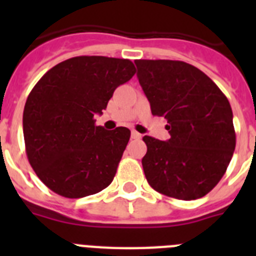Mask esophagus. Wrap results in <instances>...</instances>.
Instances as JSON below:
<instances>
[{
  "mask_svg": "<svg viewBox=\"0 0 256 256\" xmlns=\"http://www.w3.org/2000/svg\"><path fill=\"white\" fill-rule=\"evenodd\" d=\"M130 136H132L133 140H141L142 138V134L138 132H136V130H132V133H130Z\"/></svg>",
  "mask_w": 256,
  "mask_h": 256,
  "instance_id": "obj_1",
  "label": "esophagus"
}]
</instances>
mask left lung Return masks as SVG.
<instances>
[{
	"instance_id": "obj_1",
	"label": "left lung",
	"mask_w": 256,
	"mask_h": 256,
	"mask_svg": "<svg viewBox=\"0 0 256 256\" xmlns=\"http://www.w3.org/2000/svg\"><path fill=\"white\" fill-rule=\"evenodd\" d=\"M151 112L166 119L170 138L144 136V176L155 191L180 200L205 196L224 176L236 133L230 101L200 69L183 61L136 60Z\"/></svg>"
}]
</instances>
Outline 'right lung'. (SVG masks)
I'll use <instances>...</instances> for the list:
<instances>
[{
    "label": "right lung",
    "mask_w": 256,
    "mask_h": 256,
    "mask_svg": "<svg viewBox=\"0 0 256 256\" xmlns=\"http://www.w3.org/2000/svg\"><path fill=\"white\" fill-rule=\"evenodd\" d=\"M134 73L126 58L76 56L50 69L32 90L22 114L26 151L51 191L79 198L112 182L130 130H106L94 115Z\"/></svg>",
    "instance_id": "add662e5"
}]
</instances>
